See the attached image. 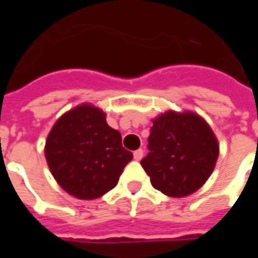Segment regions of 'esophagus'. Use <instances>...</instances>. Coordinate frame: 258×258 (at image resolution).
<instances>
[{"mask_svg":"<svg viewBox=\"0 0 258 258\" xmlns=\"http://www.w3.org/2000/svg\"><path fill=\"white\" fill-rule=\"evenodd\" d=\"M144 157V151L142 149H138V151L134 152V159L135 160H141Z\"/></svg>","mask_w":258,"mask_h":258,"instance_id":"esophagus-1","label":"esophagus"}]
</instances>
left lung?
I'll return each mask as SVG.
<instances>
[{
	"instance_id": "8db88e82",
	"label": "left lung",
	"mask_w": 258,
	"mask_h": 258,
	"mask_svg": "<svg viewBox=\"0 0 258 258\" xmlns=\"http://www.w3.org/2000/svg\"><path fill=\"white\" fill-rule=\"evenodd\" d=\"M149 153L142 167L153 188L171 198H185L202 188L220 155L217 137L198 113L167 112L152 120Z\"/></svg>"
}]
</instances>
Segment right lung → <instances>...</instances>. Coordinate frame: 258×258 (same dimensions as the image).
Masks as SVG:
<instances>
[{
	"instance_id": "1",
	"label": "right lung",
	"mask_w": 258,
	"mask_h": 258,
	"mask_svg": "<svg viewBox=\"0 0 258 258\" xmlns=\"http://www.w3.org/2000/svg\"><path fill=\"white\" fill-rule=\"evenodd\" d=\"M44 152L60 188L83 200L113 189L133 160L121 145V134L106 123V113L91 103L70 109L55 121Z\"/></svg>"
}]
</instances>
